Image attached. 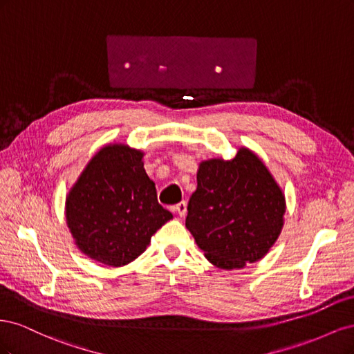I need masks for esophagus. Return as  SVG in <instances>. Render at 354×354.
Masks as SVG:
<instances>
[{
  "instance_id": "1",
  "label": "esophagus",
  "mask_w": 354,
  "mask_h": 354,
  "mask_svg": "<svg viewBox=\"0 0 354 354\" xmlns=\"http://www.w3.org/2000/svg\"><path fill=\"white\" fill-rule=\"evenodd\" d=\"M174 211L178 214L180 217H185L186 212H187V203L183 201V202H178L177 205L174 207Z\"/></svg>"
}]
</instances>
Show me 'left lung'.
Returning <instances> with one entry per match:
<instances>
[{
    "label": "left lung",
    "mask_w": 354,
    "mask_h": 354,
    "mask_svg": "<svg viewBox=\"0 0 354 354\" xmlns=\"http://www.w3.org/2000/svg\"><path fill=\"white\" fill-rule=\"evenodd\" d=\"M198 187L187 205L186 227L218 269H242L261 260L279 238L285 195L251 149L233 159L212 158L198 168Z\"/></svg>",
    "instance_id": "8db88e82"
}]
</instances>
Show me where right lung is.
Returning a JSON list of instances; mask_svg holds the SVG:
<instances>
[{"label":"right lung","mask_w":354,"mask_h":354,"mask_svg":"<svg viewBox=\"0 0 354 354\" xmlns=\"http://www.w3.org/2000/svg\"><path fill=\"white\" fill-rule=\"evenodd\" d=\"M140 149L125 143L106 145L68 192L69 232L80 251L94 261L111 267L130 264L173 218L158 203Z\"/></svg>","instance_id":"obj_1"}]
</instances>
